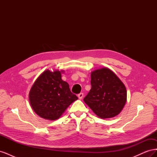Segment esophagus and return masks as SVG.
Masks as SVG:
<instances>
[{"label":"esophagus","mask_w":157,"mask_h":157,"mask_svg":"<svg viewBox=\"0 0 157 157\" xmlns=\"http://www.w3.org/2000/svg\"><path fill=\"white\" fill-rule=\"evenodd\" d=\"M83 96H84V94H83V93H80L79 94H78V98H79L80 99H82Z\"/></svg>","instance_id":"obj_1"}]
</instances>
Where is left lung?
Returning a JSON list of instances; mask_svg holds the SVG:
<instances>
[{
  "label": "left lung",
  "mask_w": 157,
  "mask_h": 157,
  "mask_svg": "<svg viewBox=\"0 0 157 157\" xmlns=\"http://www.w3.org/2000/svg\"><path fill=\"white\" fill-rule=\"evenodd\" d=\"M92 88L84 101L97 116L109 118L118 115L127 99L124 84L111 70L101 68L91 73Z\"/></svg>",
  "instance_id": "obj_1"
}]
</instances>
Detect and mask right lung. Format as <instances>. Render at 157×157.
<instances>
[{
    "instance_id": "1",
    "label": "right lung",
    "mask_w": 157,
    "mask_h": 157,
    "mask_svg": "<svg viewBox=\"0 0 157 157\" xmlns=\"http://www.w3.org/2000/svg\"><path fill=\"white\" fill-rule=\"evenodd\" d=\"M29 98L33 111L40 117L51 121L58 119L78 99L71 92L69 84L61 79L60 71L49 70L44 71L35 80Z\"/></svg>"
}]
</instances>
